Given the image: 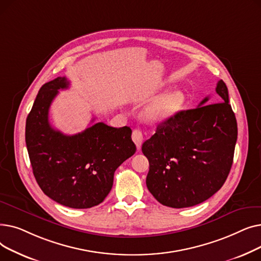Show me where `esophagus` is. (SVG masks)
Returning a JSON list of instances; mask_svg holds the SVG:
<instances>
[{
  "instance_id": "esophagus-1",
  "label": "esophagus",
  "mask_w": 261,
  "mask_h": 261,
  "mask_svg": "<svg viewBox=\"0 0 261 261\" xmlns=\"http://www.w3.org/2000/svg\"><path fill=\"white\" fill-rule=\"evenodd\" d=\"M132 140L133 142L135 143L136 147H138L139 149L141 148V145H142V142H143V133L140 129H135L133 130V133H132Z\"/></svg>"
}]
</instances>
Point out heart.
I'll use <instances>...</instances> for the list:
<instances>
[{
	"label": "heart",
	"instance_id": "obj_1",
	"mask_svg": "<svg viewBox=\"0 0 261 261\" xmlns=\"http://www.w3.org/2000/svg\"><path fill=\"white\" fill-rule=\"evenodd\" d=\"M152 94L146 95L150 97ZM186 94L181 90H174L163 94L150 102L144 111L145 118L150 122H164L179 115L186 107Z\"/></svg>",
	"mask_w": 261,
	"mask_h": 261
}]
</instances>
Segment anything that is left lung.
Segmentation results:
<instances>
[{"label": "left lung", "mask_w": 261, "mask_h": 261, "mask_svg": "<svg viewBox=\"0 0 261 261\" xmlns=\"http://www.w3.org/2000/svg\"><path fill=\"white\" fill-rule=\"evenodd\" d=\"M216 92L220 102L208 103L205 97L198 108L161 122L142 146L149 161L147 187L165 206L184 208L204 202L229 173L237 120L223 80L218 81Z\"/></svg>", "instance_id": "1"}]
</instances>
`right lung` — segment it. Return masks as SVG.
<instances>
[{
	"label": "right lung",
	"mask_w": 261,
	"mask_h": 261,
	"mask_svg": "<svg viewBox=\"0 0 261 261\" xmlns=\"http://www.w3.org/2000/svg\"><path fill=\"white\" fill-rule=\"evenodd\" d=\"M68 86L65 77H58L41 87L26 119L25 142L43 193L64 206L90 208L106 199L115 170L135 153L136 147L127 126L113 128L97 122L74 135L55 130L48 110L59 90Z\"/></svg>",
	"instance_id": "right-lung-1"
}]
</instances>
